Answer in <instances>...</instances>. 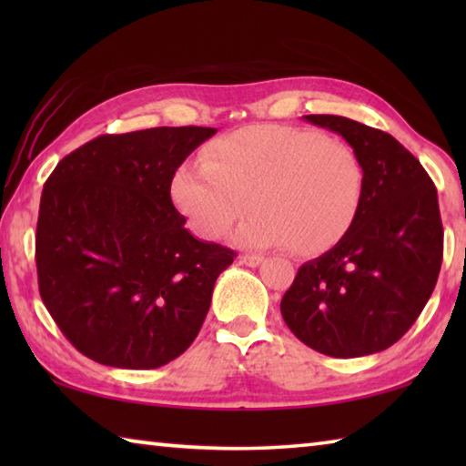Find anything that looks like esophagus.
Instances as JSON below:
<instances>
[{"mask_svg":"<svg viewBox=\"0 0 466 466\" xmlns=\"http://www.w3.org/2000/svg\"><path fill=\"white\" fill-rule=\"evenodd\" d=\"M265 261L261 255H240V263L248 265V267H258Z\"/></svg>","mask_w":466,"mask_h":466,"instance_id":"34e87169","label":"esophagus"}]
</instances>
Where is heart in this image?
Instances as JSON below:
<instances>
[{
  "label": "heart",
  "mask_w": 466,
  "mask_h": 466,
  "mask_svg": "<svg viewBox=\"0 0 466 466\" xmlns=\"http://www.w3.org/2000/svg\"><path fill=\"white\" fill-rule=\"evenodd\" d=\"M172 197L203 238L222 240L250 208L240 244L312 257L356 224L366 168L350 144L320 131L250 125L205 147L203 164L180 167Z\"/></svg>",
  "instance_id": "b5f03b06"
}]
</instances>
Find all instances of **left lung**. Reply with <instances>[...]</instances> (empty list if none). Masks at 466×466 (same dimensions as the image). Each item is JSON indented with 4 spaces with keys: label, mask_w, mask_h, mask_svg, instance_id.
<instances>
[{
    "label": "left lung",
    "mask_w": 466,
    "mask_h": 466,
    "mask_svg": "<svg viewBox=\"0 0 466 466\" xmlns=\"http://www.w3.org/2000/svg\"><path fill=\"white\" fill-rule=\"evenodd\" d=\"M304 119L356 149L366 197L345 238L299 267L281 298V317L299 341L325 356H370L411 329L436 288L444 255L438 191L389 133L337 115Z\"/></svg>",
    "instance_id": "obj_1"
}]
</instances>
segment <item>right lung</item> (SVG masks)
I'll use <instances>...</instances> for the list:
<instances>
[{
  "label": "right lung",
  "mask_w": 466,
  "mask_h": 466,
  "mask_svg": "<svg viewBox=\"0 0 466 466\" xmlns=\"http://www.w3.org/2000/svg\"><path fill=\"white\" fill-rule=\"evenodd\" d=\"M214 127L100 136L46 178L36 224L38 291L77 351L152 370L195 341L236 252L197 240L170 199L185 157Z\"/></svg>",
  "instance_id": "right-lung-1"
}]
</instances>
